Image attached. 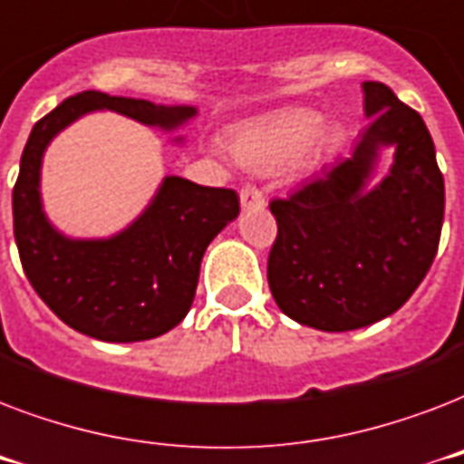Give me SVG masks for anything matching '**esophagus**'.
Masks as SVG:
<instances>
[{
    "mask_svg": "<svg viewBox=\"0 0 464 464\" xmlns=\"http://www.w3.org/2000/svg\"><path fill=\"white\" fill-rule=\"evenodd\" d=\"M240 204L243 207H265L267 204V199H265V195H262L260 188H255V185H246V188L240 189Z\"/></svg>",
    "mask_w": 464,
    "mask_h": 464,
    "instance_id": "esophagus-1",
    "label": "esophagus"
}]
</instances>
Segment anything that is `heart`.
Segmentation results:
<instances>
[{"label":"heart","instance_id":"1","mask_svg":"<svg viewBox=\"0 0 464 464\" xmlns=\"http://www.w3.org/2000/svg\"><path fill=\"white\" fill-rule=\"evenodd\" d=\"M323 130V120L313 111H284L238 127L231 137V154L250 168L289 166L298 160Z\"/></svg>","mask_w":464,"mask_h":464}]
</instances>
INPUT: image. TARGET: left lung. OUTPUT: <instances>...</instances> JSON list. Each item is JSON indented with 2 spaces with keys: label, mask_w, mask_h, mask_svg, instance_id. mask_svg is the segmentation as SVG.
Segmentation results:
<instances>
[{
  "label": "left lung",
  "mask_w": 464,
  "mask_h": 464,
  "mask_svg": "<svg viewBox=\"0 0 464 464\" xmlns=\"http://www.w3.org/2000/svg\"><path fill=\"white\" fill-rule=\"evenodd\" d=\"M371 118L352 159L272 199L276 240L267 282L276 305L324 332L359 330L402 308L439 253L446 185L424 120L381 82H363ZM396 163L365 189L378 146Z\"/></svg>",
  "instance_id": "1"
}]
</instances>
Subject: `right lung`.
<instances>
[{"mask_svg": "<svg viewBox=\"0 0 464 464\" xmlns=\"http://www.w3.org/2000/svg\"><path fill=\"white\" fill-rule=\"evenodd\" d=\"M89 111L173 130L195 115L189 105L83 91L38 120L21 156L11 207L14 238L28 282L62 323L103 342H141L173 330L188 315L199 265L214 236L238 217L236 189L166 178L149 209L108 240H69L40 207V160L54 134Z\"/></svg>", "mask_w": 464, "mask_h": 464, "instance_id": "obj_1", "label": "right lung"}]
</instances>
